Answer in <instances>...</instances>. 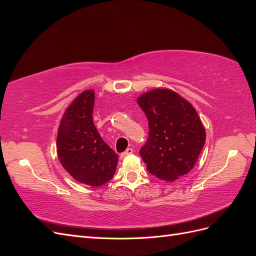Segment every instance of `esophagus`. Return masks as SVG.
<instances>
[{
	"instance_id": "obj_1",
	"label": "esophagus",
	"mask_w": 256,
	"mask_h": 256,
	"mask_svg": "<svg viewBox=\"0 0 256 256\" xmlns=\"http://www.w3.org/2000/svg\"><path fill=\"white\" fill-rule=\"evenodd\" d=\"M134 154V150H132V148H127L125 152L120 154V158H122V159L126 158L127 156H129V154Z\"/></svg>"
}]
</instances>
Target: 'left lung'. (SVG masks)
I'll return each instance as SVG.
<instances>
[{
	"mask_svg": "<svg viewBox=\"0 0 256 256\" xmlns=\"http://www.w3.org/2000/svg\"><path fill=\"white\" fill-rule=\"evenodd\" d=\"M136 102L148 120V138L140 150L147 171L166 182L188 174L206 140L196 110L168 88L146 92Z\"/></svg>",
	"mask_w": 256,
	"mask_h": 256,
	"instance_id": "8db88e82",
	"label": "left lung"
}]
</instances>
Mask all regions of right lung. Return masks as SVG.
<instances>
[{"mask_svg": "<svg viewBox=\"0 0 256 256\" xmlns=\"http://www.w3.org/2000/svg\"><path fill=\"white\" fill-rule=\"evenodd\" d=\"M94 90H84L62 118L56 152L60 164L76 182L99 187L113 177L118 156L99 136L92 110Z\"/></svg>", "mask_w": 256, "mask_h": 256, "instance_id": "obj_1", "label": "right lung"}]
</instances>
